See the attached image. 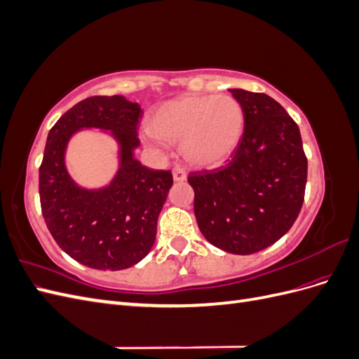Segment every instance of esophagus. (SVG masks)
I'll return each instance as SVG.
<instances>
[{"instance_id":"1","label":"esophagus","mask_w":359,"mask_h":359,"mask_svg":"<svg viewBox=\"0 0 359 359\" xmlns=\"http://www.w3.org/2000/svg\"><path fill=\"white\" fill-rule=\"evenodd\" d=\"M172 175H173V180H175V181H184L187 178V172H186V169L181 168V166H175L172 169Z\"/></svg>"}]
</instances>
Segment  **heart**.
<instances>
[{"instance_id":"obj_1","label":"heart","mask_w":359,"mask_h":359,"mask_svg":"<svg viewBox=\"0 0 359 359\" xmlns=\"http://www.w3.org/2000/svg\"><path fill=\"white\" fill-rule=\"evenodd\" d=\"M148 128L160 139L181 140L193 165L215 166L240 142L244 111L231 95H184L157 107Z\"/></svg>"}]
</instances>
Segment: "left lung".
<instances>
[{
    "label": "left lung",
    "mask_w": 359,
    "mask_h": 359,
    "mask_svg": "<svg viewBox=\"0 0 359 359\" xmlns=\"http://www.w3.org/2000/svg\"><path fill=\"white\" fill-rule=\"evenodd\" d=\"M244 132L224 166L190 172L202 235L227 253L253 255L277 243L301 211L307 157L299 127L264 93L231 90Z\"/></svg>",
    "instance_id": "8db88e82"
}]
</instances>
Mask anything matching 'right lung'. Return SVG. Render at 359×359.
I'll return each instance as SVG.
<instances>
[{
  "instance_id": "obj_1",
  "label": "right lung",
  "mask_w": 359,
  "mask_h": 359,
  "mask_svg": "<svg viewBox=\"0 0 359 359\" xmlns=\"http://www.w3.org/2000/svg\"><path fill=\"white\" fill-rule=\"evenodd\" d=\"M142 109L123 95H93L74 104L50 128L40 165L41 214L50 235L70 257L94 269H126L156 241L157 219L173 180L133 157ZM109 129L120 144L122 168L109 188L75 186L63 165L69 136L79 128Z\"/></svg>"
}]
</instances>
